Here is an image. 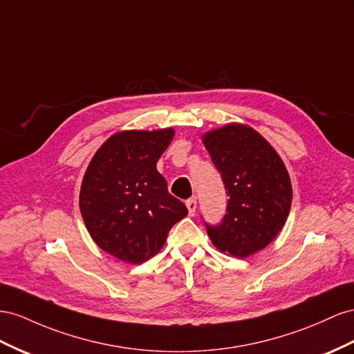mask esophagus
I'll return each instance as SVG.
<instances>
[{
  "instance_id": "34e87169",
  "label": "esophagus",
  "mask_w": 354,
  "mask_h": 354,
  "mask_svg": "<svg viewBox=\"0 0 354 354\" xmlns=\"http://www.w3.org/2000/svg\"><path fill=\"white\" fill-rule=\"evenodd\" d=\"M186 207H187V212L190 216L195 214V209H196V199L195 198H190L186 201Z\"/></svg>"
}]
</instances>
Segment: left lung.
<instances>
[{"mask_svg": "<svg viewBox=\"0 0 354 354\" xmlns=\"http://www.w3.org/2000/svg\"><path fill=\"white\" fill-rule=\"evenodd\" d=\"M229 196L221 223H205L221 252L247 257L268 245L290 212L292 185L283 160L254 129L223 127L204 136Z\"/></svg>", "mask_w": 354, "mask_h": 354, "instance_id": "8db88e82", "label": "left lung"}]
</instances>
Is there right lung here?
Returning <instances> with one entry per match:
<instances>
[{
	"mask_svg": "<svg viewBox=\"0 0 354 354\" xmlns=\"http://www.w3.org/2000/svg\"><path fill=\"white\" fill-rule=\"evenodd\" d=\"M173 137V129L119 132L86 169L80 190L84 225L104 252L123 262L155 256L169 229L187 214L156 169Z\"/></svg>",
	"mask_w": 354,
	"mask_h": 354,
	"instance_id": "1",
	"label": "right lung"
}]
</instances>
